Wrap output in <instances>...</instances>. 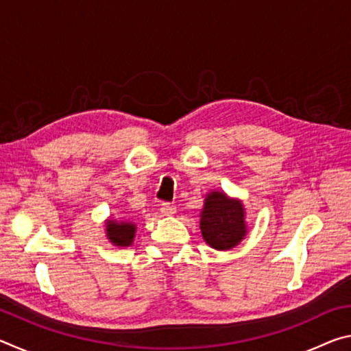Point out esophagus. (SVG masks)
<instances>
[{
	"label": "esophagus",
	"instance_id": "obj_1",
	"mask_svg": "<svg viewBox=\"0 0 351 351\" xmlns=\"http://www.w3.org/2000/svg\"><path fill=\"white\" fill-rule=\"evenodd\" d=\"M161 212H162V215H165V217L175 215V213H176V206L175 204H170V203H162L161 204Z\"/></svg>",
	"mask_w": 351,
	"mask_h": 351
}]
</instances>
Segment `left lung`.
<instances>
[{"instance_id": "obj_1", "label": "left lung", "mask_w": 351, "mask_h": 351, "mask_svg": "<svg viewBox=\"0 0 351 351\" xmlns=\"http://www.w3.org/2000/svg\"><path fill=\"white\" fill-rule=\"evenodd\" d=\"M199 229L204 241L212 249H234L247 235L245 204L221 190H210L206 193L199 212Z\"/></svg>"}]
</instances>
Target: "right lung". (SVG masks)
Listing matches in <instances>:
<instances>
[{
  "label": "right lung",
  "mask_w": 351,
  "mask_h": 351,
  "mask_svg": "<svg viewBox=\"0 0 351 351\" xmlns=\"http://www.w3.org/2000/svg\"><path fill=\"white\" fill-rule=\"evenodd\" d=\"M136 224L125 218H108L105 219V232L106 239L110 240L112 246L128 247L133 245L136 237Z\"/></svg>",
  "instance_id": "obj_1"
}]
</instances>
